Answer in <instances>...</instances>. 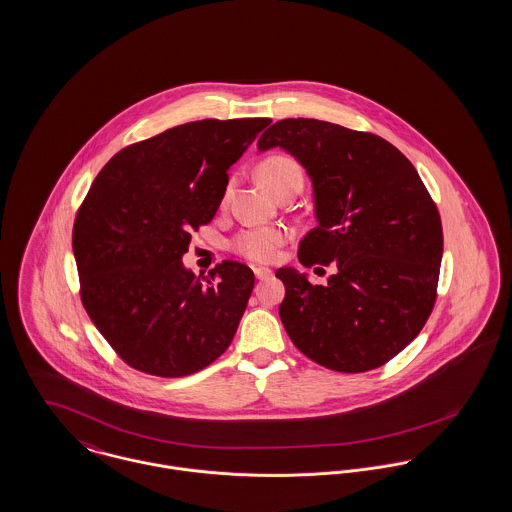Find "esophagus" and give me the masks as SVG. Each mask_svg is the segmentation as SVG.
<instances>
[{
  "label": "esophagus",
  "mask_w": 512,
  "mask_h": 512,
  "mask_svg": "<svg viewBox=\"0 0 512 512\" xmlns=\"http://www.w3.org/2000/svg\"><path fill=\"white\" fill-rule=\"evenodd\" d=\"M253 273H255V276H257L259 280H265V278L273 276V271H271V269H267V267H255V269H253Z\"/></svg>",
  "instance_id": "esophagus-1"
}]
</instances>
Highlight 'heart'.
I'll list each match as a JSON object with an SVG mask.
<instances>
[{
	"instance_id": "b5f03b06",
	"label": "heart",
	"mask_w": 512,
	"mask_h": 512,
	"mask_svg": "<svg viewBox=\"0 0 512 512\" xmlns=\"http://www.w3.org/2000/svg\"><path fill=\"white\" fill-rule=\"evenodd\" d=\"M259 179L275 193L286 183H302L300 165L288 156H271L259 165ZM232 193V181L222 193V202L226 204ZM286 241V232L275 226H255L237 234L232 241V249L237 255L253 263H271L278 257L282 243Z\"/></svg>"
}]
</instances>
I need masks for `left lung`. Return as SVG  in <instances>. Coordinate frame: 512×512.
Wrapping results in <instances>:
<instances>
[{"instance_id": "obj_1", "label": "left lung", "mask_w": 512, "mask_h": 512, "mask_svg": "<svg viewBox=\"0 0 512 512\" xmlns=\"http://www.w3.org/2000/svg\"><path fill=\"white\" fill-rule=\"evenodd\" d=\"M257 148H282L310 175L317 226L298 259L335 267L325 286L276 271L288 337L337 372L386 364L419 335L436 300L442 224L417 169L384 138L315 118L278 120Z\"/></svg>"}]
</instances>
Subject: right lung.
<instances>
[{"label": "right lung", "mask_w": 512, "mask_h": 512, "mask_svg": "<svg viewBox=\"0 0 512 512\" xmlns=\"http://www.w3.org/2000/svg\"><path fill=\"white\" fill-rule=\"evenodd\" d=\"M269 118H204L120 150L79 206L72 247L81 302L132 368L181 378L224 353L255 275L222 261L208 276L185 269L191 232L208 224L228 169Z\"/></svg>", "instance_id": "add662e5"}]
</instances>
